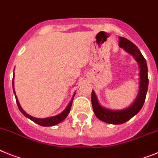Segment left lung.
<instances>
[{
    "label": "left lung",
    "instance_id": "left-lung-1",
    "mask_svg": "<svg viewBox=\"0 0 158 158\" xmlns=\"http://www.w3.org/2000/svg\"><path fill=\"white\" fill-rule=\"evenodd\" d=\"M119 46L124 49L129 54H132L134 59L138 63L140 67V88H139L138 95L133 104L124 108L123 110H110L102 107L98 102L97 97L95 95V91L91 92V104L93 108L94 113L98 119L102 121L112 124H124L129 120L132 117L136 115L140 112L143 107V104L146 97L148 85H149V79H148V67H147L146 61L144 56L140 53L135 44L131 41L123 37L119 38Z\"/></svg>",
    "mask_w": 158,
    "mask_h": 158
}]
</instances>
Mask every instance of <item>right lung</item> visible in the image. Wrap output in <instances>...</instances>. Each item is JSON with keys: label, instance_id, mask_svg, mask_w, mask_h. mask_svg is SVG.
<instances>
[{"label": "right lung", "instance_id": "1", "mask_svg": "<svg viewBox=\"0 0 158 158\" xmlns=\"http://www.w3.org/2000/svg\"><path fill=\"white\" fill-rule=\"evenodd\" d=\"M14 80H13V89H14V93L15 95V97H16V101H17V104H18V107L19 108V110L21 111L22 114H23L24 116H26L27 118L30 119L32 121H34V123H36V124H39V125H42V126H45V127H50V126H54V125H56V124H59L60 122L63 121L64 120L65 118L67 117L68 116L69 112L71 111V105H72V101H73V98L71 99V102L69 103V104L67 105V107L66 108V109L63 111V112H61L60 114L59 115H57V116H51V117H47V118H44V119H40V118H35V117H33V116H30L29 114L26 113L22 108L21 107L20 105L19 102H18V99L16 96V93H15V90H14ZM75 96V95H73V97Z\"/></svg>", "mask_w": 158, "mask_h": 158}]
</instances>
